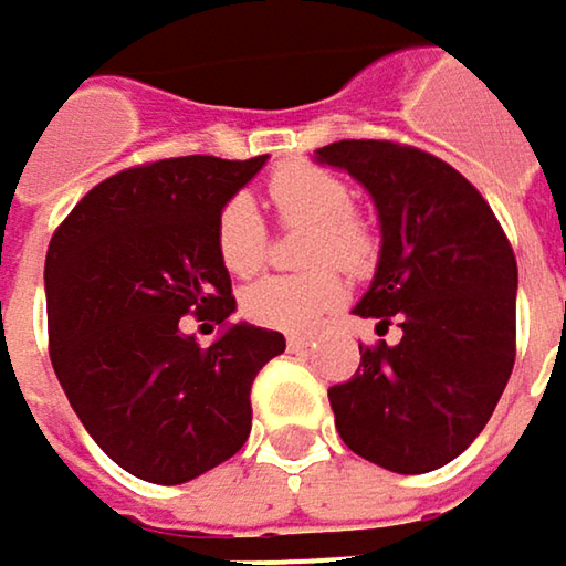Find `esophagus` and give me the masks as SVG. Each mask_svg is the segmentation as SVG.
Here are the masks:
<instances>
[{"instance_id":"1","label":"esophagus","mask_w":566,"mask_h":566,"mask_svg":"<svg viewBox=\"0 0 566 566\" xmlns=\"http://www.w3.org/2000/svg\"><path fill=\"white\" fill-rule=\"evenodd\" d=\"M307 343H311V336L307 334H287V349H291V353L307 349Z\"/></svg>"}]
</instances>
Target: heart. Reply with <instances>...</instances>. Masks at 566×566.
<instances>
[{
	"label": "heart",
	"mask_w": 566,
	"mask_h": 566,
	"mask_svg": "<svg viewBox=\"0 0 566 566\" xmlns=\"http://www.w3.org/2000/svg\"><path fill=\"white\" fill-rule=\"evenodd\" d=\"M269 200L282 227H311L301 259L321 265L301 275H275L242 291V314L272 331H307L346 294L339 269L363 275L379 252L376 230L353 210L349 184L311 161H287L269 178ZM213 245L235 279L255 275L269 259V227L245 193H232L213 223Z\"/></svg>",
	"instance_id": "b5f03b06"
}]
</instances>
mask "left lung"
<instances>
[{"instance_id":"1","label":"left lung","mask_w":566,"mask_h":566,"mask_svg":"<svg viewBox=\"0 0 566 566\" xmlns=\"http://www.w3.org/2000/svg\"><path fill=\"white\" fill-rule=\"evenodd\" d=\"M317 158L359 180L382 220V255L359 317L401 339L359 343V369L334 386L336 431L391 473H431L492 418L515 366L518 265L483 193L415 145L343 138Z\"/></svg>"}]
</instances>
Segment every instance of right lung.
Listing matches in <instances>:
<instances>
[{"instance_id":"right-lung-1","label":"right lung","mask_w":566,"mask_h":566,"mask_svg":"<svg viewBox=\"0 0 566 566\" xmlns=\"http://www.w3.org/2000/svg\"><path fill=\"white\" fill-rule=\"evenodd\" d=\"M265 155L165 158L99 180L54 230L44 262L48 349L83 428L126 473L178 486L239 453L252 382L279 331L232 324L197 346L180 317L235 311L213 223Z\"/></svg>"}]
</instances>
